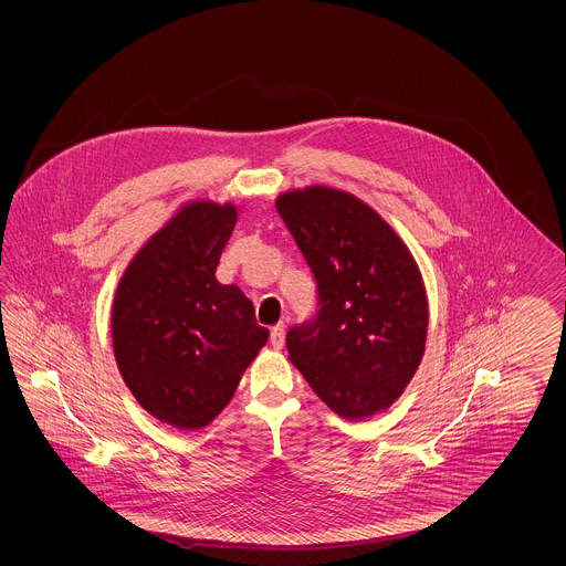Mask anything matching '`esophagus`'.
I'll return each instance as SVG.
<instances>
[{
    "instance_id": "34e87169",
    "label": "esophagus",
    "mask_w": 566,
    "mask_h": 566,
    "mask_svg": "<svg viewBox=\"0 0 566 566\" xmlns=\"http://www.w3.org/2000/svg\"><path fill=\"white\" fill-rule=\"evenodd\" d=\"M284 335H286L284 324H277V326H273V328H271L270 344L275 348V350H280V348L284 346Z\"/></svg>"
}]
</instances>
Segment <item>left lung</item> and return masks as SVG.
I'll return each mask as SVG.
<instances>
[{
  "instance_id": "left-lung-1",
  "label": "left lung",
  "mask_w": 566,
  "mask_h": 566,
  "mask_svg": "<svg viewBox=\"0 0 566 566\" xmlns=\"http://www.w3.org/2000/svg\"><path fill=\"white\" fill-rule=\"evenodd\" d=\"M275 210L318 289L316 316L286 335L289 358L335 413L374 416L403 395L424 354L420 270L390 224L350 192L289 190Z\"/></svg>"
}]
</instances>
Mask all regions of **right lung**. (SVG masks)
I'll return each instance as SVG.
<instances>
[{
    "mask_svg": "<svg viewBox=\"0 0 566 566\" xmlns=\"http://www.w3.org/2000/svg\"><path fill=\"white\" fill-rule=\"evenodd\" d=\"M235 222L231 203H187L139 248L116 289L118 371L137 403L176 429L210 424L270 339L252 301L216 280Z\"/></svg>",
    "mask_w": 566,
    "mask_h": 566,
    "instance_id": "right-lung-1",
    "label": "right lung"
}]
</instances>
